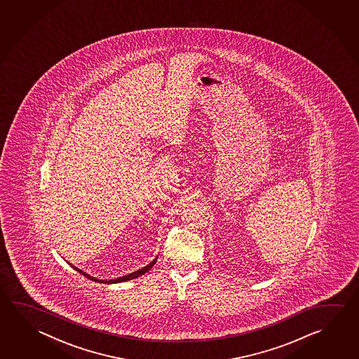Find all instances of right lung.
Returning a JSON list of instances; mask_svg holds the SVG:
<instances>
[{"label": "right lung", "instance_id": "right-lung-1", "mask_svg": "<svg viewBox=\"0 0 359 359\" xmlns=\"http://www.w3.org/2000/svg\"><path fill=\"white\" fill-rule=\"evenodd\" d=\"M156 259L158 258H155L154 261H152L151 264H147L145 266L144 269H141V270L136 271V272H133V273H130V275H127V276L118 277V278H114V280H109V281H103V280H97L95 277L89 276L88 273H86V272H83L82 270H79V269H76V266H72L74 270L78 271L79 273H82L83 276L87 277V278H90V280H93V281H97V283H123V281H127V280H133V278H136V277L141 276V275H144L146 273L147 271L150 270L154 267V264H156Z\"/></svg>", "mask_w": 359, "mask_h": 359}]
</instances>
